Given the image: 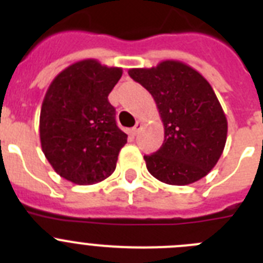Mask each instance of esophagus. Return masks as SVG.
<instances>
[{
	"label": "esophagus",
	"instance_id": "34e87169",
	"mask_svg": "<svg viewBox=\"0 0 263 263\" xmlns=\"http://www.w3.org/2000/svg\"><path fill=\"white\" fill-rule=\"evenodd\" d=\"M141 129H142V122H141V121H137L136 126H133L132 129H130V133L133 134V136H137Z\"/></svg>",
	"mask_w": 263,
	"mask_h": 263
}]
</instances>
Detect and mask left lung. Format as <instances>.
<instances>
[{
  "instance_id": "1",
  "label": "left lung",
  "mask_w": 263,
  "mask_h": 263,
  "mask_svg": "<svg viewBox=\"0 0 263 263\" xmlns=\"http://www.w3.org/2000/svg\"><path fill=\"white\" fill-rule=\"evenodd\" d=\"M129 76L154 97L164 126L163 145L143 157L148 173L173 185L200 180L221 157L228 133L227 117L210 83L178 60L129 69Z\"/></svg>"
}]
</instances>
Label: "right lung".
Segmentation results:
<instances>
[{"instance_id": "add662e5", "label": "right lung", "mask_w": 263, "mask_h": 263, "mask_svg": "<svg viewBox=\"0 0 263 263\" xmlns=\"http://www.w3.org/2000/svg\"><path fill=\"white\" fill-rule=\"evenodd\" d=\"M122 76L95 59L62 71L46 92L39 118L42 150L52 168L75 184L99 183L113 174L127 136L116 124L108 96Z\"/></svg>"}]
</instances>
